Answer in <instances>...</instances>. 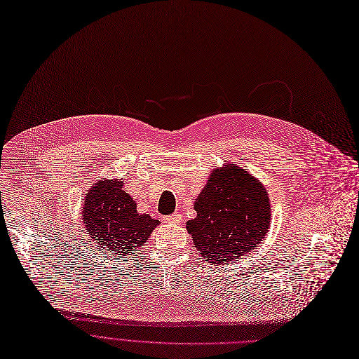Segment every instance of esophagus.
I'll return each instance as SVG.
<instances>
[{
    "label": "esophagus",
    "instance_id": "34e87169",
    "mask_svg": "<svg viewBox=\"0 0 359 359\" xmlns=\"http://www.w3.org/2000/svg\"><path fill=\"white\" fill-rule=\"evenodd\" d=\"M165 222L172 223V224H179L182 222V215L179 212H176L173 215H169V216L165 217Z\"/></svg>",
    "mask_w": 359,
    "mask_h": 359
}]
</instances>
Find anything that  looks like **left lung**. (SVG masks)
I'll return each instance as SVG.
<instances>
[{"mask_svg": "<svg viewBox=\"0 0 359 359\" xmlns=\"http://www.w3.org/2000/svg\"><path fill=\"white\" fill-rule=\"evenodd\" d=\"M193 208L196 217L186 229L212 265L246 256L266 236L272 220L266 187L232 163L212 170Z\"/></svg>", "mask_w": 359, "mask_h": 359, "instance_id": "obj_1", "label": "left lung"}]
</instances>
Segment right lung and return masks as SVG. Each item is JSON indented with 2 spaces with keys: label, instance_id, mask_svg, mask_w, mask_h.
I'll return each mask as SVG.
<instances>
[{
  "label": "right lung",
  "instance_id": "obj_1",
  "mask_svg": "<svg viewBox=\"0 0 359 359\" xmlns=\"http://www.w3.org/2000/svg\"><path fill=\"white\" fill-rule=\"evenodd\" d=\"M123 179L97 180L83 198L81 220L90 239L114 259L140 249L160 224L139 213L133 196L123 190Z\"/></svg>",
  "mask_w": 359,
  "mask_h": 359
}]
</instances>
